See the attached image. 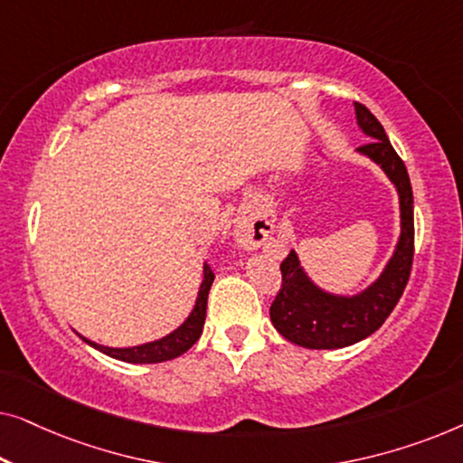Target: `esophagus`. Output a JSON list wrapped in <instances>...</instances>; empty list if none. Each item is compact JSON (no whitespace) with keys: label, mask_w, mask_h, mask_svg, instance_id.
Instances as JSON below:
<instances>
[{"label":"esophagus","mask_w":463,"mask_h":463,"mask_svg":"<svg viewBox=\"0 0 463 463\" xmlns=\"http://www.w3.org/2000/svg\"><path fill=\"white\" fill-rule=\"evenodd\" d=\"M271 232H274V219H271L269 213L246 214L236 225V242L242 249L252 250L268 242Z\"/></svg>","instance_id":"obj_1"}]
</instances>
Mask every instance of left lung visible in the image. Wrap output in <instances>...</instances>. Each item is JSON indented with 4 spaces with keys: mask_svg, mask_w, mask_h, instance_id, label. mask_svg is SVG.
Returning <instances> with one entry per match:
<instances>
[{
    "mask_svg": "<svg viewBox=\"0 0 463 463\" xmlns=\"http://www.w3.org/2000/svg\"><path fill=\"white\" fill-rule=\"evenodd\" d=\"M354 113L358 128L371 138L356 154L377 164L394 185L401 208V233L382 274L354 295L331 293L318 287L295 250L284 259L282 288L271 303L269 318L284 339L307 350H339L375 333L402 297L413 263V189L409 173L379 119L360 103H354Z\"/></svg>",
    "mask_w": 463,
    "mask_h": 463,
    "instance_id": "1",
    "label": "left lung"
}]
</instances>
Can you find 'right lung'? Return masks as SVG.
<instances>
[{"label": "right lung", "mask_w": 463, "mask_h": 463, "mask_svg": "<svg viewBox=\"0 0 463 463\" xmlns=\"http://www.w3.org/2000/svg\"><path fill=\"white\" fill-rule=\"evenodd\" d=\"M213 280H214L213 269L204 263V269H202V284L198 288V297H195L194 309L173 333L164 335L160 339L147 341V344L128 345V347H109V345H100L97 341L86 339L84 335H80V337L84 339L88 345H92L94 350L103 352L107 356L116 360H122V363H132V364L166 363V360H173L176 356H181V354H185L189 347L200 339L202 328H204V320H206L208 290L213 287Z\"/></svg>", "instance_id": "obj_1"}]
</instances>
